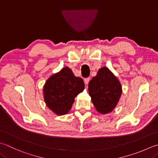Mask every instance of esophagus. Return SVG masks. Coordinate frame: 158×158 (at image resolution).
I'll return each mask as SVG.
<instances>
[{
  "instance_id": "esophagus-1",
  "label": "esophagus",
  "mask_w": 158,
  "mask_h": 158,
  "mask_svg": "<svg viewBox=\"0 0 158 158\" xmlns=\"http://www.w3.org/2000/svg\"><path fill=\"white\" fill-rule=\"evenodd\" d=\"M89 80H90V78H85V79L84 81H85V85H88Z\"/></svg>"
}]
</instances>
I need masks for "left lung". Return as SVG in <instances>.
I'll list each match as a JSON object with an SVG mask.
<instances>
[{"mask_svg":"<svg viewBox=\"0 0 158 158\" xmlns=\"http://www.w3.org/2000/svg\"><path fill=\"white\" fill-rule=\"evenodd\" d=\"M88 90L95 108L101 114H107L115 109L123 92L119 80L106 67L99 69L90 80Z\"/></svg>","mask_w":158,"mask_h":158,"instance_id":"8db88e82","label":"left lung"}]
</instances>
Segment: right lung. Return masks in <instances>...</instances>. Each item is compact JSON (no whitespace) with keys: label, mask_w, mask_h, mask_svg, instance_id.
<instances>
[{"label":"right lung","mask_w":158,"mask_h":158,"mask_svg":"<svg viewBox=\"0 0 158 158\" xmlns=\"http://www.w3.org/2000/svg\"><path fill=\"white\" fill-rule=\"evenodd\" d=\"M84 89L83 80L65 67L47 80L43 87L44 100L54 114L65 115L71 110L75 98Z\"/></svg>","instance_id":"right-lung-1"}]
</instances>
